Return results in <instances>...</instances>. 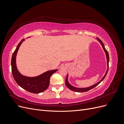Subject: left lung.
<instances>
[{
    "label": "left lung",
    "instance_id": "1",
    "mask_svg": "<svg viewBox=\"0 0 124 124\" xmlns=\"http://www.w3.org/2000/svg\"><path fill=\"white\" fill-rule=\"evenodd\" d=\"M96 39L98 40V41L100 42V44L101 45V46H102L103 49V50H104V51L105 52V53H106V58H107V70L106 71V73H105V74L104 75V76L103 77V78H101V80L100 81H99L98 82V83H97L93 85L92 86H89V87H84V88L76 87H74V86H72V85H71L69 83V82L68 81V74H67L66 78L65 83H66V86H67V87H68V88H69L70 90H71V91H74V92H87V91H89V90H91V89H93V88L94 87H95L96 86H97L99 84H100L101 82L104 80V78H105V77H106V76H107V73H108V62H109V56H108V51L106 50V48H105V47H104V46L103 42L98 38H97Z\"/></svg>",
    "mask_w": 124,
    "mask_h": 124
}]
</instances>
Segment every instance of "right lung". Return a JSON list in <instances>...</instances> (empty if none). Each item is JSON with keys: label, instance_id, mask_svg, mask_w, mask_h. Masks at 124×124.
I'll return each mask as SVG.
<instances>
[{"label": "right lung", "instance_id": "add662e5", "mask_svg": "<svg viewBox=\"0 0 124 124\" xmlns=\"http://www.w3.org/2000/svg\"><path fill=\"white\" fill-rule=\"evenodd\" d=\"M24 41L25 39L22 40L18 43L12 56L11 68L13 77L17 84L26 91L33 93H42L48 88L50 83V77L52 74L57 71V69L47 71L36 77H30L22 74L17 69L16 58L18 50L22 43Z\"/></svg>", "mask_w": 124, "mask_h": 124}]
</instances>
